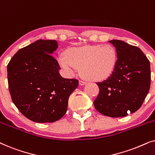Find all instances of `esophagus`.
Here are the masks:
<instances>
[{"mask_svg":"<svg viewBox=\"0 0 155 155\" xmlns=\"http://www.w3.org/2000/svg\"><path fill=\"white\" fill-rule=\"evenodd\" d=\"M79 83H80V85L82 86V85H84V84H86V82H84V81H82V80H80Z\"/></svg>","mask_w":155,"mask_h":155,"instance_id":"34e87169","label":"esophagus"}]
</instances>
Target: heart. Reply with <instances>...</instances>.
<instances>
[{
	"label": "heart",
	"instance_id": "obj_1",
	"mask_svg": "<svg viewBox=\"0 0 155 155\" xmlns=\"http://www.w3.org/2000/svg\"><path fill=\"white\" fill-rule=\"evenodd\" d=\"M58 63L63 71L73 76L81 67L82 76L91 81H100L111 75L117 63V54L111 45L84 46L72 48L67 55L61 54Z\"/></svg>",
	"mask_w": 155,
	"mask_h": 155
}]
</instances>
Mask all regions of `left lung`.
I'll use <instances>...</instances> for the list:
<instances>
[{"label":"left lung","instance_id":"1","mask_svg":"<svg viewBox=\"0 0 155 155\" xmlns=\"http://www.w3.org/2000/svg\"><path fill=\"white\" fill-rule=\"evenodd\" d=\"M115 46L117 63L111 76L99 82L95 109L109 117H124L138 110L150 87V61L138 47L120 40L109 41Z\"/></svg>","mask_w":155,"mask_h":155}]
</instances>
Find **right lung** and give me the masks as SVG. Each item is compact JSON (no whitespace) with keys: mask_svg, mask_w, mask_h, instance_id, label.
Wrapping results in <instances>:
<instances>
[{"mask_svg":"<svg viewBox=\"0 0 155 155\" xmlns=\"http://www.w3.org/2000/svg\"><path fill=\"white\" fill-rule=\"evenodd\" d=\"M55 40L39 39L21 48L8 63V82L12 102L28 119L37 123L58 120L67 111L68 98L78 80L63 78L52 53Z\"/></svg>","mask_w":155,"mask_h":155,"instance_id":"right-lung-1","label":"right lung"}]
</instances>
